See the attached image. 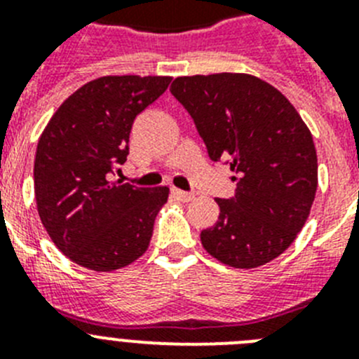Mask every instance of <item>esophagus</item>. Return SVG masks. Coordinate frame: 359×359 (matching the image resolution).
I'll return each instance as SVG.
<instances>
[{
    "label": "esophagus",
    "mask_w": 359,
    "mask_h": 359,
    "mask_svg": "<svg viewBox=\"0 0 359 359\" xmlns=\"http://www.w3.org/2000/svg\"><path fill=\"white\" fill-rule=\"evenodd\" d=\"M170 192H172L174 198H177V199H180V201H183V203L192 201V199H194V194H192V192H187V190L172 189V190H170Z\"/></svg>",
    "instance_id": "34e87169"
}]
</instances>
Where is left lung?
<instances>
[{"instance_id":"1","label":"left lung","mask_w":359,"mask_h":359,"mask_svg":"<svg viewBox=\"0 0 359 359\" xmlns=\"http://www.w3.org/2000/svg\"><path fill=\"white\" fill-rule=\"evenodd\" d=\"M170 93L194 118L214 161L230 163L236 196L201 244L231 268L252 269L286 252L309 217L318 187L311 131L277 88L248 73L177 77Z\"/></svg>"}]
</instances>
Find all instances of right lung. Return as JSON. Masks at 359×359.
Returning <instances> with one entry per match:
<instances>
[{"label": "right lung", "mask_w": 359, "mask_h": 359, "mask_svg": "<svg viewBox=\"0 0 359 359\" xmlns=\"http://www.w3.org/2000/svg\"><path fill=\"white\" fill-rule=\"evenodd\" d=\"M170 77L106 75L69 95L39 138L34 190L41 223L69 261L115 271L149 248L169 187L111 180L128 160L136 115L169 88Z\"/></svg>", "instance_id": "right-lung-1"}]
</instances>
